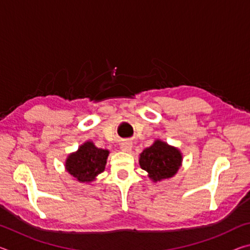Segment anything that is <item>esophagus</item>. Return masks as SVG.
<instances>
[{
  "instance_id": "1",
  "label": "esophagus",
  "mask_w": 250,
  "mask_h": 250,
  "mask_svg": "<svg viewBox=\"0 0 250 250\" xmlns=\"http://www.w3.org/2000/svg\"><path fill=\"white\" fill-rule=\"evenodd\" d=\"M120 149L124 152H129V151H131V149H132V143L128 140L122 141L120 143Z\"/></svg>"
}]
</instances>
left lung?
<instances>
[{"instance_id":"8db88e82","label":"left lung","mask_w":250,"mask_h":250,"mask_svg":"<svg viewBox=\"0 0 250 250\" xmlns=\"http://www.w3.org/2000/svg\"><path fill=\"white\" fill-rule=\"evenodd\" d=\"M182 152L161 139H156L139 155V164L153 182L171 179L182 167Z\"/></svg>"}]
</instances>
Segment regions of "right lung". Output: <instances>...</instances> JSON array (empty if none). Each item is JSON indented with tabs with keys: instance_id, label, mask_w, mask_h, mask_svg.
Masks as SVG:
<instances>
[{
	"instance_id": "obj_1",
	"label": "right lung",
	"mask_w": 250,
	"mask_h": 250,
	"mask_svg": "<svg viewBox=\"0 0 250 250\" xmlns=\"http://www.w3.org/2000/svg\"><path fill=\"white\" fill-rule=\"evenodd\" d=\"M109 150L99 149L92 141L83 142L65 161V168L80 183H90L104 171Z\"/></svg>"
}]
</instances>
